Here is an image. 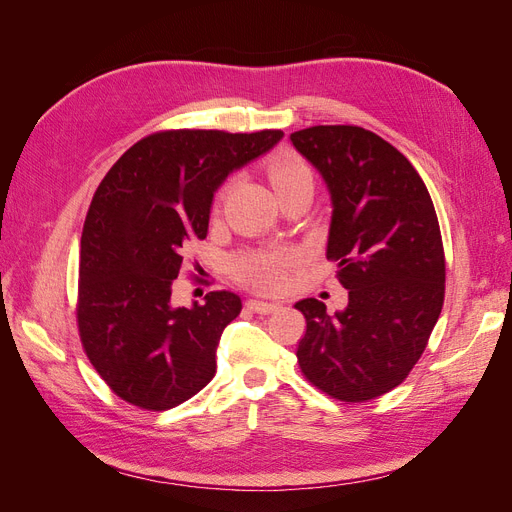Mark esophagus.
Masks as SVG:
<instances>
[{"label": "esophagus", "mask_w": 512, "mask_h": 512, "mask_svg": "<svg viewBox=\"0 0 512 512\" xmlns=\"http://www.w3.org/2000/svg\"><path fill=\"white\" fill-rule=\"evenodd\" d=\"M247 307H250L252 312H256V314H273V312H277V309H280L282 305H280V303H267V301H256V299H252V301H247Z\"/></svg>", "instance_id": "1"}]
</instances>
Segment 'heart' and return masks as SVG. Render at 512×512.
Masks as SVG:
<instances>
[{
    "mask_svg": "<svg viewBox=\"0 0 512 512\" xmlns=\"http://www.w3.org/2000/svg\"><path fill=\"white\" fill-rule=\"evenodd\" d=\"M269 179L277 196L284 198L301 188H314V170L299 153L284 149L275 153L269 162ZM230 190V183H224L215 194V209H220ZM297 254L288 250H258L245 252L232 262V275L245 286L260 292H280L286 286L288 269L294 267Z\"/></svg>",
    "mask_w": 512,
    "mask_h": 512,
    "instance_id": "b5f03b06",
    "label": "heart"
}]
</instances>
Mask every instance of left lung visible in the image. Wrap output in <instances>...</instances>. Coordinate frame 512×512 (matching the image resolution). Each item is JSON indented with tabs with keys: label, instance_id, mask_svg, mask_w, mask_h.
Instances as JSON below:
<instances>
[{
	"label": "left lung",
	"instance_id": "left-lung-1",
	"mask_svg": "<svg viewBox=\"0 0 512 512\" xmlns=\"http://www.w3.org/2000/svg\"><path fill=\"white\" fill-rule=\"evenodd\" d=\"M290 141L327 181V258L348 290V307L335 316L318 299L294 305L307 322L299 367L322 393L361 404L408 378L440 318L446 262L438 215L421 175L378 134L314 126Z\"/></svg>",
	"mask_w": 512,
	"mask_h": 512
}]
</instances>
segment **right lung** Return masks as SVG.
Instances as JSON below:
<instances>
[{
    "label": "right lung",
    "instance_id": "1",
    "mask_svg": "<svg viewBox=\"0 0 512 512\" xmlns=\"http://www.w3.org/2000/svg\"><path fill=\"white\" fill-rule=\"evenodd\" d=\"M282 136L153 132L98 185L81 237L76 322L89 363L128 404L170 410L215 376V350L241 299L215 290L203 305L173 307V280L190 241L207 237L213 192Z\"/></svg>",
    "mask_w": 512,
    "mask_h": 512
}]
</instances>
